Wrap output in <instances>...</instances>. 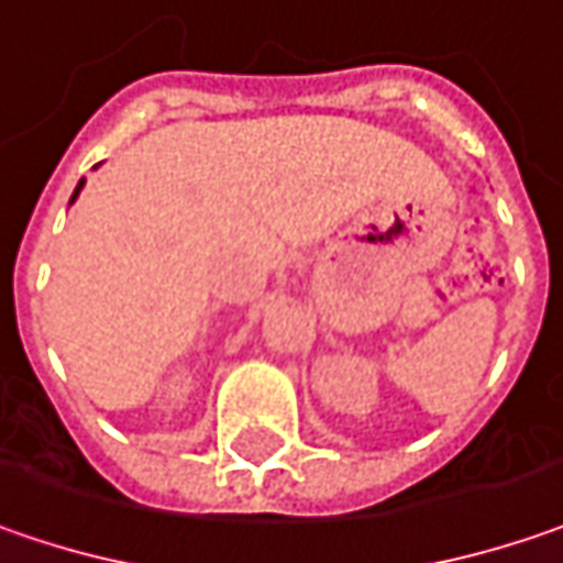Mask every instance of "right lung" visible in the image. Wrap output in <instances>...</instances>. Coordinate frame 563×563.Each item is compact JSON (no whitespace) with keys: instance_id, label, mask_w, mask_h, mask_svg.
Returning a JSON list of instances; mask_svg holds the SVG:
<instances>
[{"instance_id":"1","label":"right lung","mask_w":563,"mask_h":563,"mask_svg":"<svg viewBox=\"0 0 563 563\" xmlns=\"http://www.w3.org/2000/svg\"><path fill=\"white\" fill-rule=\"evenodd\" d=\"M84 184H87V180H80V184H77V189H74V196H70V202H74V199L80 196V189H84Z\"/></svg>"}]
</instances>
